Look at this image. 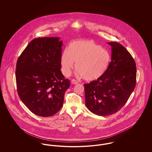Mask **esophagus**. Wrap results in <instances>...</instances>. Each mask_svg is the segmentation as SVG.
<instances>
[{"label": "esophagus", "mask_w": 152, "mask_h": 152, "mask_svg": "<svg viewBox=\"0 0 152 152\" xmlns=\"http://www.w3.org/2000/svg\"><path fill=\"white\" fill-rule=\"evenodd\" d=\"M71 83L73 84H78V82L75 79H72L71 80Z\"/></svg>", "instance_id": "esophagus-1"}]
</instances>
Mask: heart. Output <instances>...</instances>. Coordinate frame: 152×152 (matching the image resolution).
Returning a JSON list of instances; mask_svg holds the SVG:
<instances>
[{"mask_svg": "<svg viewBox=\"0 0 152 152\" xmlns=\"http://www.w3.org/2000/svg\"><path fill=\"white\" fill-rule=\"evenodd\" d=\"M110 61V52L92 40L73 42L61 56V69L64 75H71L75 62L78 75L87 81L101 78L107 72Z\"/></svg>", "mask_w": 152, "mask_h": 152, "instance_id": "b5f03b06", "label": "heart"}]
</instances>
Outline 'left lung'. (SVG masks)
I'll return each instance as SVG.
<instances>
[{"mask_svg": "<svg viewBox=\"0 0 152 152\" xmlns=\"http://www.w3.org/2000/svg\"><path fill=\"white\" fill-rule=\"evenodd\" d=\"M108 44L112 58L107 72L99 79L84 84L87 108L100 116H109L121 108L136 83V63L130 53L118 43Z\"/></svg>", "mask_w": 152, "mask_h": 152, "instance_id": "8db88e82", "label": "left lung"}]
</instances>
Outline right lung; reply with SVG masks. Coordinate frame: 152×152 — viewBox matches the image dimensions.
<instances>
[{
    "label": "right lung",
    "mask_w": 152,
    "mask_h": 152,
    "mask_svg": "<svg viewBox=\"0 0 152 152\" xmlns=\"http://www.w3.org/2000/svg\"><path fill=\"white\" fill-rule=\"evenodd\" d=\"M62 44L60 37L36 38L18 59L15 75L18 95L37 116L50 117L58 112L70 87L69 80L60 71Z\"/></svg>",
    "instance_id": "obj_1"
}]
</instances>
